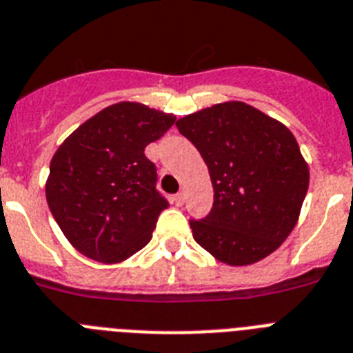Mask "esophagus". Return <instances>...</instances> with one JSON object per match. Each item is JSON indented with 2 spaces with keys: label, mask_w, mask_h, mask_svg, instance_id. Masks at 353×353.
<instances>
[{
  "label": "esophagus",
  "mask_w": 353,
  "mask_h": 353,
  "mask_svg": "<svg viewBox=\"0 0 353 353\" xmlns=\"http://www.w3.org/2000/svg\"><path fill=\"white\" fill-rule=\"evenodd\" d=\"M172 203L176 204V206H183V204H185V195L176 194L174 197H172Z\"/></svg>",
  "instance_id": "1"
}]
</instances>
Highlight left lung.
<instances>
[{"label": "left lung", "mask_w": 353, "mask_h": 353, "mask_svg": "<svg viewBox=\"0 0 353 353\" xmlns=\"http://www.w3.org/2000/svg\"><path fill=\"white\" fill-rule=\"evenodd\" d=\"M210 172L213 208L190 221L195 242L228 265L276 251L300 217L309 165L282 121L244 102L215 103L176 121Z\"/></svg>", "instance_id": "left-lung-1"}]
</instances>
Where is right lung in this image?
Instances as JSON below:
<instances>
[{"instance_id": "obj_1", "label": "right lung", "mask_w": 353, "mask_h": 353, "mask_svg": "<svg viewBox=\"0 0 353 353\" xmlns=\"http://www.w3.org/2000/svg\"><path fill=\"white\" fill-rule=\"evenodd\" d=\"M176 117L138 102H118L71 132L53 154L46 201L70 244L102 263H118L149 244L159 213L156 165L145 147Z\"/></svg>"}]
</instances>
